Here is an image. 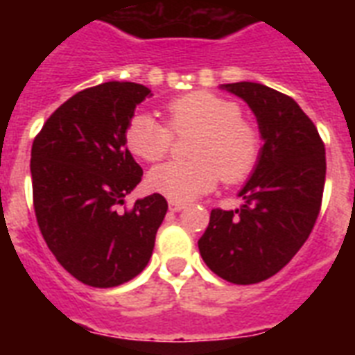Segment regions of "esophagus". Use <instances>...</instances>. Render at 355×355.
Returning a JSON list of instances; mask_svg holds the SVG:
<instances>
[{
  "label": "esophagus",
  "mask_w": 355,
  "mask_h": 355,
  "mask_svg": "<svg viewBox=\"0 0 355 355\" xmlns=\"http://www.w3.org/2000/svg\"><path fill=\"white\" fill-rule=\"evenodd\" d=\"M186 208L184 202H177V200H169V211H180Z\"/></svg>",
  "instance_id": "34e87169"
}]
</instances>
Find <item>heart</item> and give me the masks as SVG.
I'll use <instances>...</instances> for the list:
<instances>
[{
	"mask_svg": "<svg viewBox=\"0 0 355 355\" xmlns=\"http://www.w3.org/2000/svg\"><path fill=\"white\" fill-rule=\"evenodd\" d=\"M169 127L150 114L136 112L125 127V145L136 158L158 162L171 147L173 134L197 132L189 162H166L155 167L147 184L169 200L188 202L216 188L219 177L241 182L254 171L261 153L256 125L241 118V107L211 92H191L166 108Z\"/></svg>",
	"mask_w": 355,
	"mask_h": 355,
	"instance_id": "heart-1",
	"label": "heart"
}]
</instances>
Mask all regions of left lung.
I'll return each mask as SVG.
<instances>
[{"instance_id":"1","label":"left lung","mask_w":355,"mask_h":355,"mask_svg":"<svg viewBox=\"0 0 355 355\" xmlns=\"http://www.w3.org/2000/svg\"><path fill=\"white\" fill-rule=\"evenodd\" d=\"M258 121L263 147L237 210H211L200 256L223 280L258 284L284 269L309 237L324 191L326 153L313 121L286 94L259 83L221 85Z\"/></svg>"}]
</instances>
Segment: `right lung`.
Instances as JSON below:
<instances>
[{"label":"right lung","mask_w":355,"mask_h":355,"mask_svg":"<svg viewBox=\"0 0 355 355\" xmlns=\"http://www.w3.org/2000/svg\"><path fill=\"white\" fill-rule=\"evenodd\" d=\"M149 96L147 86L119 80L86 88L33 141L36 221L58 263L86 286L116 287L138 276L166 217L160 193L119 210L144 175L125 147V127Z\"/></svg>","instance_id":"add662e5"}]
</instances>
